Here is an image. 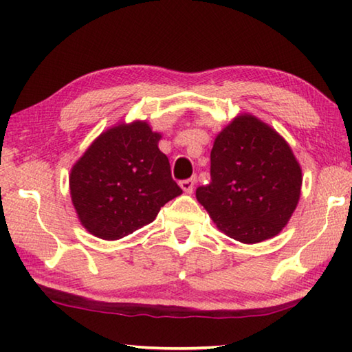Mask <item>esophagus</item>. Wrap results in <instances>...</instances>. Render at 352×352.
I'll use <instances>...</instances> for the list:
<instances>
[{
  "label": "esophagus",
  "instance_id": "1",
  "mask_svg": "<svg viewBox=\"0 0 352 352\" xmlns=\"http://www.w3.org/2000/svg\"><path fill=\"white\" fill-rule=\"evenodd\" d=\"M194 184H195L194 178H188V180H182V182H180V188H182L186 194H190V192H192V190H194Z\"/></svg>",
  "mask_w": 352,
  "mask_h": 352
}]
</instances>
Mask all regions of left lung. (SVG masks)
Segmentation results:
<instances>
[{"label":"left lung","mask_w":352,"mask_h":352,"mask_svg":"<svg viewBox=\"0 0 352 352\" xmlns=\"http://www.w3.org/2000/svg\"><path fill=\"white\" fill-rule=\"evenodd\" d=\"M300 163L281 135L248 113L220 132L211 151V183L195 190L217 228L242 243L272 239L301 195Z\"/></svg>","instance_id":"left-lung-1"}]
</instances>
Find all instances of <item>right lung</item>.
I'll return each mask as SVG.
<instances>
[{"instance_id":"1","label":"right lung","mask_w":352,"mask_h":352,"mask_svg":"<svg viewBox=\"0 0 352 352\" xmlns=\"http://www.w3.org/2000/svg\"><path fill=\"white\" fill-rule=\"evenodd\" d=\"M162 133L146 121L121 122L100 133L69 174V194L80 223L105 241L122 239L151 223L182 189L158 148Z\"/></svg>"}]
</instances>
